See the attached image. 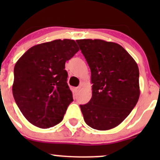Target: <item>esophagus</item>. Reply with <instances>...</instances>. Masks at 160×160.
Returning a JSON list of instances; mask_svg holds the SVG:
<instances>
[{
    "mask_svg": "<svg viewBox=\"0 0 160 160\" xmlns=\"http://www.w3.org/2000/svg\"><path fill=\"white\" fill-rule=\"evenodd\" d=\"M80 89H81V87H80V86H78V87H75V88H74L75 92H76V93L79 92L80 91Z\"/></svg>",
    "mask_w": 160,
    "mask_h": 160,
    "instance_id": "34e87169",
    "label": "esophagus"
}]
</instances>
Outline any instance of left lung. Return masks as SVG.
I'll use <instances>...</instances> for the list:
<instances>
[{"label": "left lung", "mask_w": 160, "mask_h": 160, "mask_svg": "<svg viewBox=\"0 0 160 160\" xmlns=\"http://www.w3.org/2000/svg\"><path fill=\"white\" fill-rule=\"evenodd\" d=\"M76 41L90 68L92 83L90 101L80 105L84 120L95 129H111L128 117L138 101V67L118 43L99 39Z\"/></svg>", "instance_id": "obj_1"}]
</instances>
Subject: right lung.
Here are the masks:
<instances>
[{"label":"right lung","mask_w":160,"mask_h":160,"mask_svg":"<svg viewBox=\"0 0 160 160\" xmlns=\"http://www.w3.org/2000/svg\"><path fill=\"white\" fill-rule=\"evenodd\" d=\"M79 51L74 40H55L27 50L14 67L12 95L24 117L48 128L63 120L73 95L65 62Z\"/></svg>","instance_id":"obj_1"}]
</instances>
